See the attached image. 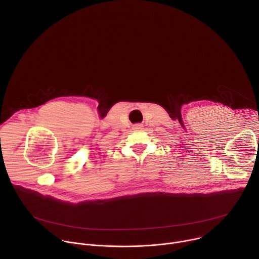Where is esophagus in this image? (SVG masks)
Masks as SVG:
<instances>
[{
	"label": "esophagus",
	"mask_w": 259,
	"mask_h": 259,
	"mask_svg": "<svg viewBox=\"0 0 259 259\" xmlns=\"http://www.w3.org/2000/svg\"><path fill=\"white\" fill-rule=\"evenodd\" d=\"M142 124H136V125H134V127H133V129H135V130H139V129H142Z\"/></svg>",
	"instance_id": "esophagus-1"
}]
</instances>
